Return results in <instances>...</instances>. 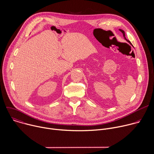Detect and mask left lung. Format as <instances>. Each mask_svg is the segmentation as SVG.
I'll list each match as a JSON object with an SVG mask.
<instances>
[{"instance_id": "obj_1", "label": "left lung", "mask_w": 154, "mask_h": 154, "mask_svg": "<svg viewBox=\"0 0 154 154\" xmlns=\"http://www.w3.org/2000/svg\"><path fill=\"white\" fill-rule=\"evenodd\" d=\"M119 30L120 32H121L122 33V34H123V36H124V39H125V40H126V41H127V42H128V43L130 44V45H131V46H132L134 47V46L132 45V44H131V42H130V41L129 40L127 39V38H125V32H124V30H121V29H119Z\"/></svg>"}]
</instances>
